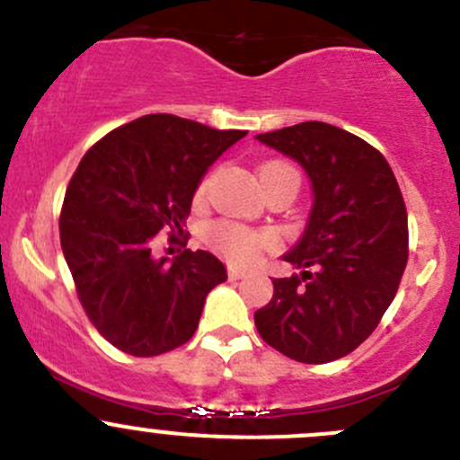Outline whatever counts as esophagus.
<instances>
[{
  "instance_id": "obj_1",
  "label": "esophagus",
  "mask_w": 460,
  "mask_h": 460,
  "mask_svg": "<svg viewBox=\"0 0 460 460\" xmlns=\"http://www.w3.org/2000/svg\"><path fill=\"white\" fill-rule=\"evenodd\" d=\"M247 269H240V267H234V264H231L229 267V278L231 280H240V278H247Z\"/></svg>"
}]
</instances>
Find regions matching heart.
I'll return each mask as SVG.
<instances>
[{"mask_svg":"<svg viewBox=\"0 0 460 460\" xmlns=\"http://www.w3.org/2000/svg\"><path fill=\"white\" fill-rule=\"evenodd\" d=\"M276 175H294V178H298L294 166L285 164V162H267L264 166H260V180L276 178ZM211 243L216 244L222 256L234 260V262H252L264 247L271 244V235L234 225V222H222V225H216L211 229Z\"/></svg>","mask_w":460,"mask_h":460,"instance_id":"1","label":"heart"}]
</instances>
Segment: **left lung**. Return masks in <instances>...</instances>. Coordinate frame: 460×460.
<instances>
[{
    "label": "left lung",
    "instance_id": "1",
    "mask_svg": "<svg viewBox=\"0 0 460 460\" xmlns=\"http://www.w3.org/2000/svg\"><path fill=\"white\" fill-rule=\"evenodd\" d=\"M258 142L303 166L312 211L253 314L267 345L298 363H332L354 351L392 305L407 264V211L387 160L360 137L324 122L260 133Z\"/></svg>",
    "mask_w": 460,
    "mask_h": 460
}]
</instances>
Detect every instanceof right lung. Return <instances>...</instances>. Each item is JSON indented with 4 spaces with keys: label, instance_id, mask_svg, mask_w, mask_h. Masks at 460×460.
<instances>
[{
    "label": "right lung",
    "instance_id": "1",
    "mask_svg": "<svg viewBox=\"0 0 460 460\" xmlns=\"http://www.w3.org/2000/svg\"><path fill=\"white\" fill-rule=\"evenodd\" d=\"M244 136L155 113L115 128L82 157L59 238L82 307L113 347L146 358L196 333L226 267L202 249L153 258L151 240L162 229L182 234L208 166Z\"/></svg>",
    "mask_w": 460,
    "mask_h": 460
}]
</instances>
